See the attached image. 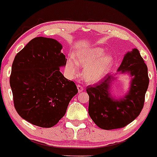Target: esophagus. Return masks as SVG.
I'll use <instances>...</instances> for the list:
<instances>
[{"label":"esophagus","instance_id":"obj_1","mask_svg":"<svg viewBox=\"0 0 157 157\" xmlns=\"http://www.w3.org/2000/svg\"><path fill=\"white\" fill-rule=\"evenodd\" d=\"M77 89H78L79 92H82V91H83V86H82L77 85Z\"/></svg>","mask_w":157,"mask_h":157}]
</instances>
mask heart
<instances>
[{
    "mask_svg": "<svg viewBox=\"0 0 157 157\" xmlns=\"http://www.w3.org/2000/svg\"><path fill=\"white\" fill-rule=\"evenodd\" d=\"M105 51L100 47L82 49L75 55V59L67 60L66 69L71 76L79 72V65L85 67L83 77L87 82H95L101 80L111 70L114 59L111 55H105Z\"/></svg>",
    "mask_w": 157,
    "mask_h": 157,
    "instance_id": "1",
    "label": "heart"
}]
</instances>
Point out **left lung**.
<instances>
[{
    "instance_id": "8db88e82",
    "label": "left lung",
    "mask_w": 157,
    "mask_h": 157,
    "mask_svg": "<svg viewBox=\"0 0 157 157\" xmlns=\"http://www.w3.org/2000/svg\"><path fill=\"white\" fill-rule=\"evenodd\" d=\"M118 72L128 73L131 77L128 92L121 98H113L109 92L115 77L107 75L93 86H89V114L100 128L114 130L122 128L139 116L148 88L147 67L139 50L133 48L124 56Z\"/></svg>"
}]
</instances>
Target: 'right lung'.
<instances>
[{
	"label": "right lung",
	"instance_id": "right-lung-1",
	"mask_svg": "<svg viewBox=\"0 0 157 157\" xmlns=\"http://www.w3.org/2000/svg\"><path fill=\"white\" fill-rule=\"evenodd\" d=\"M62 48L56 39L34 38L13 63L10 83L14 106L23 119L36 126L56 125L78 92L75 82L59 71L67 61Z\"/></svg>",
	"mask_w": 157,
	"mask_h": 157
}]
</instances>
